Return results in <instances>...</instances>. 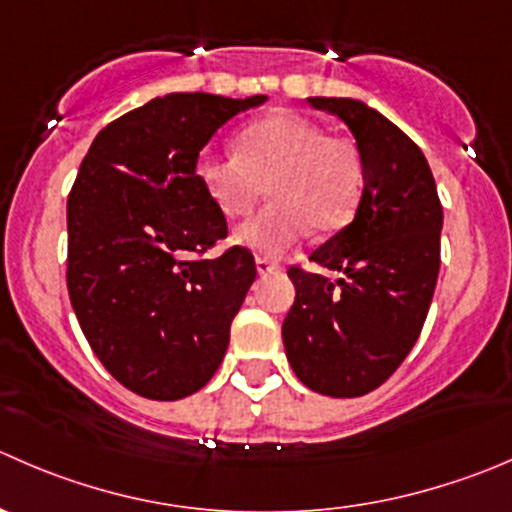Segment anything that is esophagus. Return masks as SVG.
<instances>
[{
	"label": "esophagus",
	"mask_w": 512,
	"mask_h": 512,
	"mask_svg": "<svg viewBox=\"0 0 512 512\" xmlns=\"http://www.w3.org/2000/svg\"><path fill=\"white\" fill-rule=\"evenodd\" d=\"M255 265H257V272H260V275H270V272L280 270V262L272 260V257H267V255H257Z\"/></svg>",
	"instance_id": "34e87169"
}]
</instances>
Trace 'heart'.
Segmentation results:
<instances>
[{"instance_id":"b5f03b06","label":"heart","mask_w":512,"mask_h":512,"mask_svg":"<svg viewBox=\"0 0 512 512\" xmlns=\"http://www.w3.org/2000/svg\"><path fill=\"white\" fill-rule=\"evenodd\" d=\"M197 180L227 217L250 215L267 182L270 202L237 227L235 240L277 255L312 227L332 232L355 217L365 160L355 140L292 112H272L237 132V152L197 157Z\"/></svg>"}]
</instances>
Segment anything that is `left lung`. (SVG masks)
<instances>
[{
    "mask_svg": "<svg viewBox=\"0 0 512 512\" xmlns=\"http://www.w3.org/2000/svg\"><path fill=\"white\" fill-rule=\"evenodd\" d=\"M350 127L365 160L355 220L287 270L295 302L282 322L287 360L302 385L330 398H360L388 380L428 317L440 272L443 205L420 147L367 104L310 97Z\"/></svg>",
    "mask_w": 512,
    "mask_h": 512,
    "instance_id": "1",
    "label": "left lung"
}]
</instances>
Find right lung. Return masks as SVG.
I'll list each match as a JSON object with an SVG mask.
<instances>
[{"mask_svg": "<svg viewBox=\"0 0 512 512\" xmlns=\"http://www.w3.org/2000/svg\"><path fill=\"white\" fill-rule=\"evenodd\" d=\"M172 92L109 122L67 197V290L109 375L150 400L210 382L255 282V257L232 245L225 212L197 180V157L227 119L265 102Z\"/></svg>", "mask_w": 512, "mask_h": 512, "instance_id": "right-lung-1", "label": "right lung"}]
</instances>
